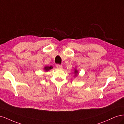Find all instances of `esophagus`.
Listing matches in <instances>:
<instances>
[{
  "mask_svg": "<svg viewBox=\"0 0 124 124\" xmlns=\"http://www.w3.org/2000/svg\"><path fill=\"white\" fill-rule=\"evenodd\" d=\"M56 67H57L58 69H62V66L61 65H56Z\"/></svg>",
  "mask_w": 124,
  "mask_h": 124,
  "instance_id": "34e87169",
  "label": "esophagus"
}]
</instances>
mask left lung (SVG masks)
Segmentation results:
<instances>
[{
  "label": "left lung",
  "instance_id": "left-lung-1",
  "mask_svg": "<svg viewBox=\"0 0 124 124\" xmlns=\"http://www.w3.org/2000/svg\"><path fill=\"white\" fill-rule=\"evenodd\" d=\"M74 77H78V70L76 68H74Z\"/></svg>",
  "mask_w": 124,
  "mask_h": 124
}]
</instances>
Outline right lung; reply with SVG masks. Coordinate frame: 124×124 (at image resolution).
I'll return each instance as SVG.
<instances>
[{"label": "right lung", "instance_id": "1", "mask_svg": "<svg viewBox=\"0 0 124 124\" xmlns=\"http://www.w3.org/2000/svg\"><path fill=\"white\" fill-rule=\"evenodd\" d=\"M53 67L51 66H45V67H44L43 69H44V70L45 71H46V72H47V71L51 70L52 69H53Z\"/></svg>", "mask_w": 124, "mask_h": 124}]
</instances>
